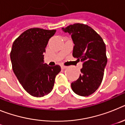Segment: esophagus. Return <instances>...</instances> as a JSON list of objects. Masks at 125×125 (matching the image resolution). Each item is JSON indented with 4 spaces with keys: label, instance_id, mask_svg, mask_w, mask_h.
<instances>
[{
    "label": "esophagus",
    "instance_id": "esophagus-1",
    "mask_svg": "<svg viewBox=\"0 0 125 125\" xmlns=\"http://www.w3.org/2000/svg\"><path fill=\"white\" fill-rule=\"evenodd\" d=\"M66 68H67V66H63V65H62V66H61V69H66Z\"/></svg>",
    "mask_w": 125,
    "mask_h": 125
}]
</instances>
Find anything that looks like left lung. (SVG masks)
Masks as SVG:
<instances>
[{
	"label": "left lung",
	"instance_id": "8db88e82",
	"mask_svg": "<svg viewBox=\"0 0 125 125\" xmlns=\"http://www.w3.org/2000/svg\"><path fill=\"white\" fill-rule=\"evenodd\" d=\"M62 30L71 35L74 44L73 57L83 62L79 78L71 83L73 91L78 95L88 96L96 91L102 82L107 64L105 44L88 25L78 23Z\"/></svg>",
	"mask_w": 125,
	"mask_h": 125
}]
</instances>
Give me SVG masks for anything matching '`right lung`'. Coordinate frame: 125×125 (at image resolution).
Returning <instances> with one entry per match:
<instances>
[{"instance_id":"right-lung-1","label":"right lung","mask_w":125,"mask_h":125,"mask_svg":"<svg viewBox=\"0 0 125 125\" xmlns=\"http://www.w3.org/2000/svg\"><path fill=\"white\" fill-rule=\"evenodd\" d=\"M56 30L32 28L21 34L13 42L10 59L14 74L24 89L34 97H42L51 92L59 65L44 64V52Z\"/></svg>"}]
</instances>
